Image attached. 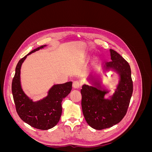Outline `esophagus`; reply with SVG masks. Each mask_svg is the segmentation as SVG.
<instances>
[{
    "mask_svg": "<svg viewBox=\"0 0 152 152\" xmlns=\"http://www.w3.org/2000/svg\"><path fill=\"white\" fill-rule=\"evenodd\" d=\"M80 87V82L79 81H74L73 82V87L75 89H79Z\"/></svg>",
    "mask_w": 152,
    "mask_h": 152,
    "instance_id": "esophagus-1",
    "label": "esophagus"
}]
</instances>
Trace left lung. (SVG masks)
<instances>
[{
	"label": "left lung",
	"instance_id": "8db88e82",
	"mask_svg": "<svg viewBox=\"0 0 152 152\" xmlns=\"http://www.w3.org/2000/svg\"><path fill=\"white\" fill-rule=\"evenodd\" d=\"M111 61L106 63L105 68H113L118 72L121 81L112 100L104 99L105 91L93 86L83 85L80 91L82 108L87 123L96 130L112 127L126 115L133 92V83L129 64L115 50L110 49ZM95 86L98 82L91 78Z\"/></svg>",
	"mask_w": 152,
	"mask_h": 152
}]
</instances>
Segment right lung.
Returning a JSON list of instances; mask_svg holds the SVG:
<instances>
[{
  "label": "right lung",
  "instance_id": "add662e5",
  "mask_svg": "<svg viewBox=\"0 0 152 152\" xmlns=\"http://www.w3.org/2000/svg\"><path fill=\"white\" fill-rule=\"evenodd\" d=\"M45 45L31 50L18 61L12 81V93L16 110L23 121L34 128L48 130L58 123L62 113L61 102L72 91V82L54 85L48 96L38 102H33L22 91L20 84V68L28 55L43 48Z\"/></svg>",
  "mask_w": 152,
  "mask_h": 152
}]
</instances>
